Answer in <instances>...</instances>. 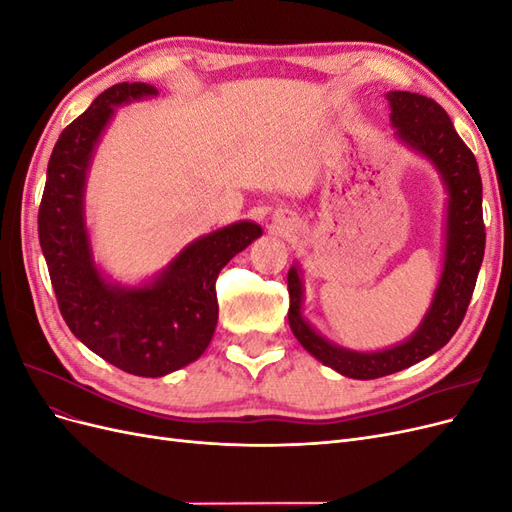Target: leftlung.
Returning a JSON list of instances; mask_svg holds the SVG:
<instances>
[{
	"instance_id": "8db88e82",
	"label": "left lung",
	"mask_w": 512,
	"mask_h": 512,
	"mask_svg": "<svg viewBox=\"0 0 512 512\" xmlns=\"http://www.w3.org/2000/svg\"><path fill=\"white\" fill-rule=\"evenodd\" d=\"M386 100L391 102L397 136L436 164L448 190L444 269L423 324L408 342L382 352L337 348L303 320L301 277L294 267L288 271V322L294 337L318 361L356 380L395 374L446 346L468 312L485 256L483 181L474 153L461 141L451 117L436 100L410 91H391Z\"/></svg>"
}]
</instances>
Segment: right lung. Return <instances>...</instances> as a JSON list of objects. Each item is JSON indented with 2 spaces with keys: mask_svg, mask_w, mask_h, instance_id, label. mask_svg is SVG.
Instances as JSON below:
<instances>
[{
  "mask_svg": "<svg viewBox=\"0 0 512 512\" xmlns=\"http://www.w3.org/2000/svg\"><path fill=\"white\" fill-rule=\"evenodd\" d=\"M153 94L145 83L113 85L59 134L38 211L40 247L70 331L104 361L143 378L166 376L205 352L218 324L215 280L262 235L258 224L237 222L185 247L153 284L102 280L83 222L89 158L115 106Z\"/></svg>",
  "mask_w": 512,
  "mask_h": 512,
  "instance_id": "1",
  "label": "right lung"
}]
</instances>
